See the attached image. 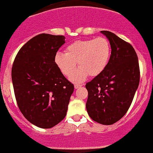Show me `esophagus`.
<instances>
[{
  "mask_svg": "<svg viewBox=\"0 0 153 153\" xmlns=\"http://www.w3.org/2000/svg\"><path fill=\"white\" fill-rule=\"evenodd\" d=\"M81 86H82V84H75V89H78V88L81 87Z\"/></svg>",
  "mask_w": 153,
  "mask_h": 153,
  "instance_id": "obj_1",
  "label": "esophagus"
}]
</instances>
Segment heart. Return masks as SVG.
Listing matches in <instances>:
<instances>
[{
    "label": "heart",
    "instance_id": "1",
    "mask_svg": "<svg viewBox=\"0 0 153 153\" xmlns=\"http://www.w3.org/2000/svg\"><path fill=\"white\" fill-rule=\"evenodd\" d=\"M111 55V45L104 37L77 41L68 45L65 54L58 52L55 63L65 76L69 77L74 71L76 63L80 69L70 79L81 82L88 76H97L105 69Z\"/></svg>",
    "mask_w": 153,
    "mask_h": 153
}]
</instances>
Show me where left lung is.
<instances>
[{
    "mask_svg": "<svg viewBox=\"0 0 153 153\" xmlns=\"http://www.w3.org/2000/svg\"><path fill=\"white\" fill-rule=\"evenodd\" d=\"M111 45L109 62L101 73L86 84V108L93 121L111 125L126 113L140 81L138 59L129 43L109 31H101Z\"/></svg>",
    "mask_w": 153,
    "mask_h": 153,
    "instance_id": "left-lung-1",
    "label": "left lung"
}]
</instances>
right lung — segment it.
Instances as JSON below:
<instances>
[{
  "label": "right lung",
  "mask_w": 153,
  "mask_h": 153,
  "mask_svg": "<svg viewBox=\"0 0 153 153\" xmlns=\"http://www.w3.org/2000/svg\"><path fill=\"white\" fill-rule=\"evenodd\" d=\"M64 43V35L40 34L27 41L14 60L12 80L17 104L29 122L40 128H52L65 118L74 91L55 63Z\"/></svg>",
  "instance_id": "right-lung-1"
}]
</instances>
